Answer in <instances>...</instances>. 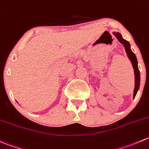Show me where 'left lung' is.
I'll return each mask as SVG.
<instances>
[{
	"instance_id": "obj_1",
	"label": "left lung",
	"mask_w": 149,
	"mask_h": 149,
	"mask_svg": "<svg viewBox=\"0 0 149 149\" xmlns=\"http://www.w3.org/2000/svg\"><path fill=\"white\" fill-rule=\"evenodd\" d=\"M113 34H114V36L117 38V39L119 40V42L122 43V44L124 45V47H125V50H126L127 54L128 57H129V59L130 60L131 63H132V66H133L134 71H135V81L133 97H135L137 92H138V89H139L140 79H140V72H139V69H138V60H137L136 56H135V54H134V53L132 52V50H131L130 43L128 42L127 41L124 39V38H122V36L120 33H113Z\"/></svg>"
}]
</instances>
